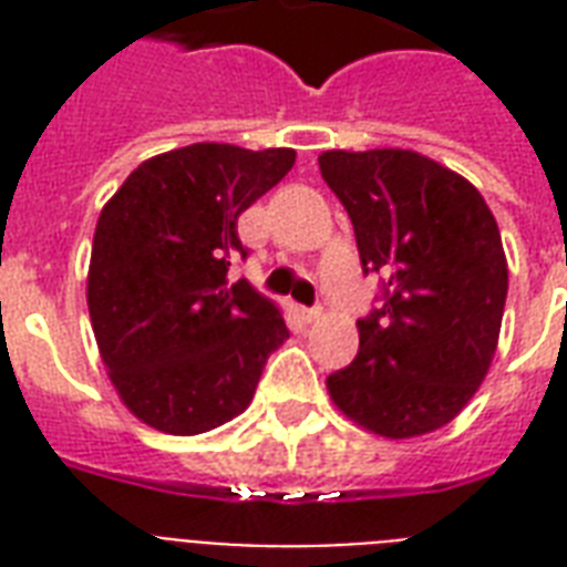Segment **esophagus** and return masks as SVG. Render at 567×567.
<instances>
[{"instance_id": "obj_1", "label": "esophagus", "mask_w": 567, "mask_h": 567, "mask_svg": "<svg viewBox=\"0 0 567 567\" xmlns=\"http://www.w3.org/2000/svg\"><path fill=\"white\" fill-rule=\"evenodd\" d=\"M320 315H323L320 309H300V318L306 320V323H315V320H320Z\"/></svg>"}]
</instances>
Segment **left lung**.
Returning a JSON list of instances; mask_svg holds the SVG:
<instances>
[{"instance_id": "obj_1", "label": "left lung", "mask_w": 567, "mask_h": 567, "mask_svg": "<svg viewBox=\"0 0 567 567\" xmlns=\"http://www.w3.org/2000/svg\"><path fill=\"white\" fill-rule=\"evenodd\" d=\"M318 162L353 220L364 274L385 279L329 396L382 439L441 430L483 385L501 338L509 267L492 208L465 176L412 150H329Z\"/></svg>"}]
</instances>
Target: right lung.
<instances>
[{
  "label": "right lung",
  "mask_w": 567,
  "mask_h": 567,
  "mask_svg": "<svg viewBox=\"0 0 567 567\" xmlns=\"http://www.w3.org/2000/svg\"><path fill=\"white\" fill-rule=\"evenodd\" d=\"M293 162L285 146L190 144L137 164L102 208L87 309L111 385L146 426L199 435L238 417L288 338L276 302L229 267L247 256L238 217Z\"/></svg>",
  "instance_id": "1"
}]
</instances>
